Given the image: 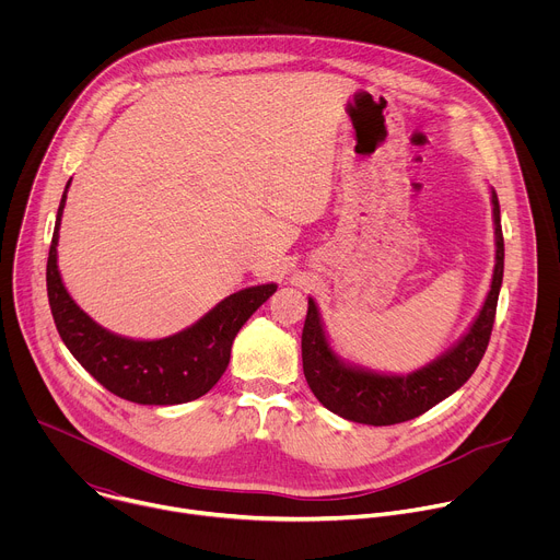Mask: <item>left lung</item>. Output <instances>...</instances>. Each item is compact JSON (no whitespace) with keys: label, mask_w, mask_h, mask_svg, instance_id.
Returning <instances> with one entry per match:
<instances>
[{"label":"left lung","mask_w":560,"mask_h":560,"mask_svg":"<svg viewBox=\"0 0 560 560\" xmlns=\"http://www.w3.org/2000/svg\"><path fill=\"white\" fill-rule=\"evenodd\" d=\"M494 234H497V264L488 299L474 318L467 335L445 354L430 365L408 374L389 376L370 370L346 365L330 348L322 326V316L312 299H307V314L301 335L303 374L314 392L330 412L365 425H394L421 417L443 398L454 394L481 363L497 316L499 292L503 283V230L499 197L492 190Z\"/></svg>","instance_id":"obj_1"}]
</instances>
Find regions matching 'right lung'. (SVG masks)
<instances>
[{"label":"right lung","mask_w":560,"mask_h":560,"mask_svg":"<svg viewBox=\"0 0 560 560\" xmlns=\"http://www.w3.org/2000/svg\"><path fill=\"white\" fill-rule=\"evenodd\" d=\"M66 184L46 264L48 303L57 332L70 354L108 392L141 406H179L203 396L221 378L230 348L242 326L266 303L277 283L238 290L217 303L199 322L173 337L135 341L108 332L79 307L61 283L57 268L59 223Z\"/></svg>","instance_id":"add662e5"}]
</instances>
